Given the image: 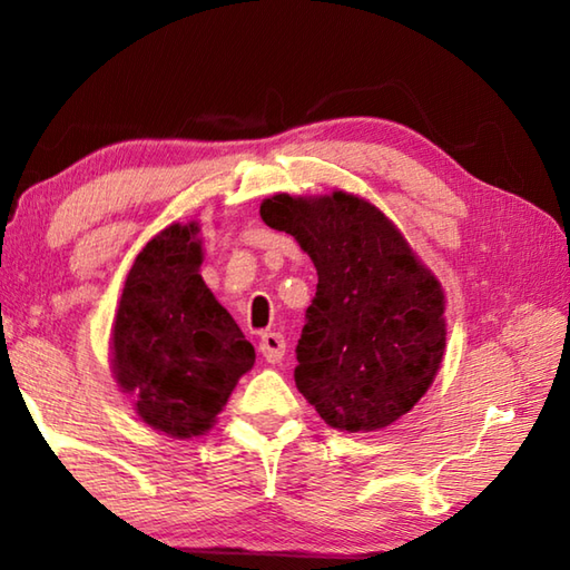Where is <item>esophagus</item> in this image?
<instances>
[{"label":"esophagus","mask_w":570,"mask_h":570,"mask_svg":"<svg viewBox=\"0 0 570 570\" xmlns=\"http://www.w3.org/2000/svg\"><path fill=\"white\" fill-rule=\"evenodd\" d=\"M259 353L264 355L266 362H272V365H276V362H282L284 353H286V341L282 333H262L259 337Z\"/></svg>","instance_id":"34e87169"}]
</instances>
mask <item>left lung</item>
Segmentation results:
<instances>
[{"label":"left lung","mask_w":570,"mask_h":570,"mask_svg":"<svg viewBox=\"0 0 570 570\" xmlns=\"http://www.w3.org/2000/svg\"><path fill=\"white\" fill-rule=\"evenodd\" d=\"M262 220L316 264L296 345L298 392L341 431H374L414 409L445 350L443 292L402 233L367 200L266 198Z\"/></svg>","instance_id":"1"}]
</instances>
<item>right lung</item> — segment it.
Masks as SVG:
<instances>
[{
    "label": "right lung",
    "mask_w": 570,
    "mask_h": 570,
    "mask_svg": "<svg viewBox=\"0 0 570 570\" xmlns=\"http://www.w3.org/2000/svg\"><path fill=\"white\" fill-rule=\"evenodd\" d=\"M198 225H171L141 249L127 276L112 333L119 384L137 414L190 439L213 426L254 347L205 286Z\"/></svg>",
    "instance_id": "1"
}]
</instances>
